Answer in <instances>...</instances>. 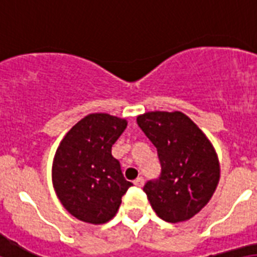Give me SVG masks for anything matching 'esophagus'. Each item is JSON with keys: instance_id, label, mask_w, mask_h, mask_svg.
I'll return each instance as SVG.
<instances>
[{"instance_id": "esophagus-1", "label": "esophagus", "mask_w": 257, "mask_h": 257, "mask_svg": "<svg viewBox=\"0 0 257 257\" xmlns=\"http://www.w3.org/2000/svg\"><path fill=\"white\" fill-rule=\"evenodd\" d=\"M143 182H145V180H143L142 177H138V178L134 181V185L135 186H143Z\"/></svg>"}]
</instances>
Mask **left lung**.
Returning <instances> with one entry per match:
<instances>
[{"mask_svg": "<svg viewBox=\"0 0 257 257\" xmlns=\"http://www.w3.org/2000/svg\"><path fill=\"white\" fill-rule=\"evenodd\" d=\"M157 147L162 173L143 190L158 217L188 221L208 204L220 181L217 153L204 131L181 111H150L137 118Z\"/></svg>", "mask_w": 257, "mask_h": 257, "instance_id": "left-lung-1", "label": "left lung"}]
</instances>
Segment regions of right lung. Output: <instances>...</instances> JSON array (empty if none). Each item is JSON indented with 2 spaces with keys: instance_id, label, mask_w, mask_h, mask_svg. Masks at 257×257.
Listing matches in <instances>:
<instances>
[{
  "instance_id": "obj_1",
  "label": "right lung",
  "mask_w": 257,
  "mask_h": 257,
  "mask_svg": "<svg viewBox=\"0 0 257 257\" xmlns=\"http://www.w3.org/2000/svg\"><path fill=\"white\" fill-rule=\"evenodd\" d=\"M127 120L104 112L80 119L61 139L52 164V184L65 209L80 221H110L130 188L111 149Z\"/></svg>"
}]
</instances>
